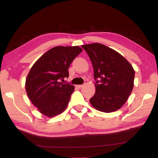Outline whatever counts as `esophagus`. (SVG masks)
<instances>
[{
    "instance_id": "34e87169",
    "label": "esophagus",
    "mask_w": 158,
    "mask_h": 158,
    "mask_svg": "<svg viewBox=\"0 0 158 158\" xmlns=\"http://www.w3.org/2000/svg\"><path fill=\"white\" fill-rule=\"evenodd\" d=\"M84 86V84H81V85H78L79 88H83Z\"/></svg>"
}]
</instances>
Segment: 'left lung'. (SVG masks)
<instances>
[{"instance_id": "1", "label": "left lung", "mask_w": 158, "mask_h": 158, "mask_svg": "<svg viewBox=\"0 0 158 158\" xmlns=\"http://www.w3.org/2000/svg\"><path fill=\"white\" fill-rule=\"evenodd\" d=\"M92 62L95 93L89 102L100 111L111 113L127 102L134 87L135 70L127 60L101 44L82 45Z\"/></svg>"}]
</instances>
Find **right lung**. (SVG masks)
<instances>
[{
  "label": "right lung",
  "instance_id": "add662e5",
  "mask_svg": "<svg viewBox=\"0 0 158 158\" xmlns=\"http://www.w3.org/2000/svg\"><path fill=\"white\" fill-rule=\"evenodd\" d=\"M82 49L78 46L55 47L47 51L32 66L26 80L28 98L41 113L52 117L66 108L73 85L63 84L69 68Z\"/></svg>",
  "mask_w": 158,
  "mask_h": 158
}]
</instances>
